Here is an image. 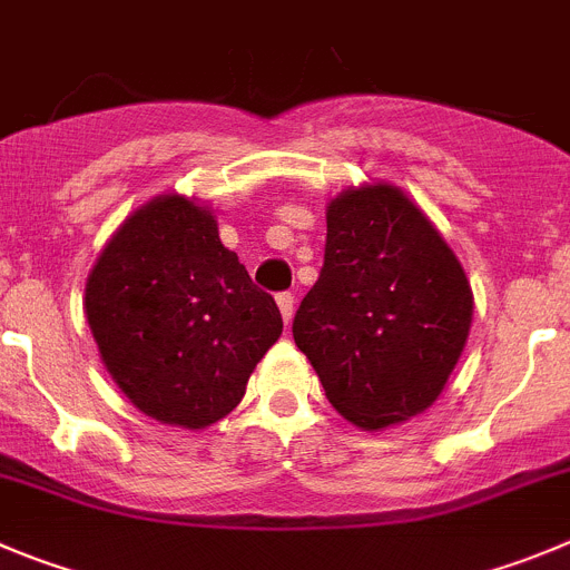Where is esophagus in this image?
Returning <instances> with one entry per match:
<instances>
[{"mask_svg": "<svg viewBox=\"0 0 570 570\" xmlns=\"http://www.w3.org/2000/svg\"><path fill=\"white\" fill-rule=\"evenodd\" d=\"M276 305H279V313H282V320H285V325H288L291 320H294V294L291 291H282V294H276Z\"/></svg>", "mask_w": 570, "mask_h": 570, "instance_id": "obj_1", "label": "esophagus"}]
</instances>
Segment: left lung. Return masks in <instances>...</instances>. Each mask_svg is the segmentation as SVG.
I'll return each instance as SVG.
<instances>
[{"label": "left lung", "instance_id": "1", "mask_svg": "<svg viewBox=\"0 0 570 570\" xmlns=\"http://www.w3.org/2000/svg\"><path fill=\"white\" fill-rule=\"evenodd\" d=\"M472 291L424 212L395 186L327 206L325 265L294 316L327 401L362 430L424 412L466 344Z\"/></svg>", "mask_w": 570, "mask_h": 570}]
</instances>
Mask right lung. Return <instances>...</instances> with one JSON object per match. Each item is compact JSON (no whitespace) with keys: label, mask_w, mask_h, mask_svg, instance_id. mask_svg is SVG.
Masks as SVG:
<instances>
[{"label":"right lung","mask_w":570,"mask_h":570,"mask_svg":"<svg viewBox=\"0 0 570 570\" xmlns=\"http://www.w3.org/2000/svg\"><path fill=\"white\" fill-rule=\"evenodd\" d=\"M83 307L115 384L140 412L186 430L239 404L282 333L274 296L220 243L212 212L180 195L158 197L118 228Z\"/></svg>","instance_id":"obj_1"}]
</instances>
